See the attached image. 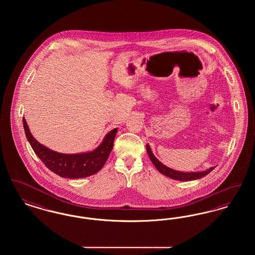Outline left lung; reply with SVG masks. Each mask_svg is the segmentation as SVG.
Returning <instances> with one entry per match:
<instances>
[{"instance_id":"left-lung-1","label":"left lung","mask_w":255,"mask_h":255,"mask_svg":"<svg viewBox=\"0 0 255 255\" xmlns=\"http://www.w3.org/2000/svg\"><path fill=\"white\" fill-rule=\"evenodd\" d=\"M146 150H147L149 158H150L151 161L153 162V164L155 165V167L157 168L158 172H160L164 176H167L171 179H174V180H177V181L187 182V181H193V180H197V179H201V178L205 177L208 173H210L212 170L214 169V167H211V168L206 170V171H203V172H181V171H176V170L171 169L169 167L165 166L164 164H162L158 158L154 156V154L151 151L150 146L148 144H146Z\"/></svg>"}]
</instances>
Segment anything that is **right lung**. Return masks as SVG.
Returning <instances> with one entry per match:
<instances>
[{
    "instance_id": "obj_1",
    "label": "right lung",
    "mask_w": 255,
    "mask_h": 255,
    "mask_svg": "<svg viewBox=\"0 0 255 255\" xmlns=\"http://www.w3.org/2000/svg\"><path fill=\"white\" fill-rule=\"evenodd\" d=\"M24 133L37 157L53 173L62 178L79 179L92 176L104 166L114 146L118 128L110 131L97 147L92 152L79 154H62L52 151L41 144L30 133L27 123L23 118Z\"/></svg>"
}]
</instances>
